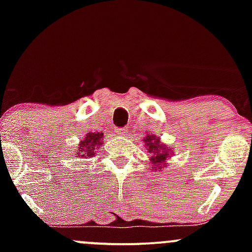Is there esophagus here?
Masks as SVG:
<instances>
[{
  "mask_svg": "<svg viewBox=\"0 0 252 252\" xmlns=\"http://www.w3.org/2000/svg\"><path fill=\"white\" fill-rule=\"evenodd\" d=\"M116 133H118L119 135H126V133H128V128L126 126H124V128H117L116 129Z\"/></svg>",
  "mask_w": 252,
  "mask_h": 252,
  "instance_id": "esophagus-1",
  "label": "esophagus"
}]
</instances>
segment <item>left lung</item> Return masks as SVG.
Returning a JSON list of instances; mask_svg holds the SVG:
<instances>
[{
    "label": "left lung",
    "mask_w": 252,
    "mask_h": 252,
    "mask_svg": "<svg viewBox=\"0 0 252 252\" xmlns=\"http://www.w3.org/2000/svg\"><path fill=\"white\" fill-rule=\"evenodd\" d=\"M145 144H146V146H149L150 154H152V166L154 164L158 166V169H161V167H163L164 159L169 156V147H166L164 145H159V140L155 138L154 135H147Z\"/></svg>",
    "instance_id": "8db88e82"
}]
</instances>
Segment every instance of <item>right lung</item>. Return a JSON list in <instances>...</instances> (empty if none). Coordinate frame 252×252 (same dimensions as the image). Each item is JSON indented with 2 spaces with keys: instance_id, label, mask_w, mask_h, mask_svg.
<instances>
[{
  "instance_id": "1",
  "label": "right lung",
  "mask_w": 252,
  "mask_h": 252,
  "mask_svg": "<svg viewBox=\"0 0 252 252\" xmlns=\"http://www.w3.org/2000/svg\"><path fill=\"white\" fill-rule=\"evenodd\" d=\"M102 133H88L84 138V140L80 141L79 144V154L77 156L83 157V158H86V157L96 156V151L97 146H100L102 144Z\"/></svg>"
}]
</instances>
